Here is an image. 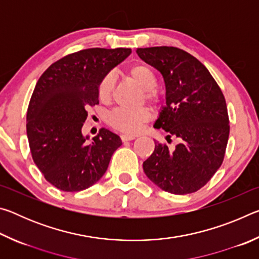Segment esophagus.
I'll return each instance as SVG.
<instances>
[{"mask_svg": "<svg viewBox=\"0 0 259 259\" xmlns=\"http://www.w3.org/2000/svg\"><path fill=\"white\" fill-rule=\"evenodd\" d=\"M136 138L135 135H122L121 136V139L123 140V142H128V140H134Z\"/></svg>", "mask_w": 259, "mask_h": 259, "instance_id": "esophagus-1", "label": "esophagus"}]
</instances>
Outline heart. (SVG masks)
I'll use <instances>...</instances> for the list:
<instances>
[{"label": "heart", "instance_id": "b5f03b06", "mask_svg": "<svg viewBox=\"0 0 259 259\" xmlns=\"http://www.w3.org/2000/svg\"><path fill=\"white\" fill-rule=\"evenodd\" d=\"M128 75L144 89V96L148 103L156 104L159 102V94L155 87L157 84V77L150 65L136 64L128 69ZM115 78L112 74L104 76L98 85V98L100 102L107 103L111 100ZM150 120V111L147 108H140L138 111H128L124 108L114 109L109 113L107 122L114 129L125 134H136L142 128L143 124Z\"/></svg>", "mask_w": 259, "mask_h": 259}]
</instances>
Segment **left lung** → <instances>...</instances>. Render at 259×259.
Instances as JSON below:
<instances>
[{
	"label": "left lung",
	"instance_id": "1",
	"mask_svg": "<svg viewBox=\"0 0 259 259\" xmlns=\"http://www.w3.org/2000/svg\"><path fill=\"white\" fill-rule=\"evenodd\" d=\"M138 56L163 76L165 106L155 128L177 138L175 150L155 143L144 172L161 190L184 195L203 187L222 165L230 120L221 88L195 57L175 47L139 48Z\"/></svg>",
	"mask_w": 259,
	"mask_h": 259
}]
</instances>
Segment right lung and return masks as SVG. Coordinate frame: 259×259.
<instances>
[{
	"instance_id": "obj_1",
	"label": "right lung",
	"mask_w": 259,
	"mask_h": 259,
	"mask_svg": "<svg viewBox=\"0 0 259 259\" xmlns=\"http://www.w3.org/2000/svg\"><path fill=\"white\" fill-rule=\"evenodd\" d=\"M131 54L128 48H90L63 57L47 68L29 100L26 129L34 163L51 185L78 192L104 176L121 138L105 128L88 143L87 109L99 104L98 85Z\"/></svg>"
}]
</instances>
